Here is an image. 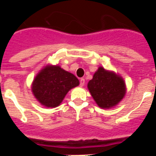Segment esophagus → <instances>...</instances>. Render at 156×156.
<instances>
[{
    "instance_id": "obj_1",
    "label": "esophagus",
    "mask_w": 156,
    "mask_h": 156,
    "mask_svg": "<svg viewBox=\"0 0 156 156\" xmlns=\"http://www.w3.org/2000/svg\"><path fill=\"white\" fill-rule=\"evenodd\" d=\"M84 84H85V79L84 78H81V79H80V86L83 87Z\"/></svg>"
}]
</instances>
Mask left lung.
Wrapping results in <instances>:
<instances>
[{"label":"left lung","mask_w":156,"mask_h":156,"mask_svg":"<svg viewBox=\"0 0 156 156\" xmlns=\"http://www.w3.org/2000/svg\"><path fill=\"white\" fill-rule=\"evenodd\" d=\"M88 88L99 108H112L126 94V84L124 78L114 71L99 67L95 72Z\"/></svg>","instance_id":"obj_1"}]
</instances>
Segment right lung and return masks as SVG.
<instances>
[{"label":"right lung","instance_id":"1","mask_svg":"<svg viewBox=\"0 0 156 156\" xmlns=\"http://www.w3.org/2000/svg\"><path fill=\"white\" fill-rule=\"evenodd\" d=\"M79 85L74 75L58 65H46L36 75L32 92L36 99L46 108L60 105L68 91Z\"/></svg>","mask_w":156,"mask_h":156}]
</instances>
